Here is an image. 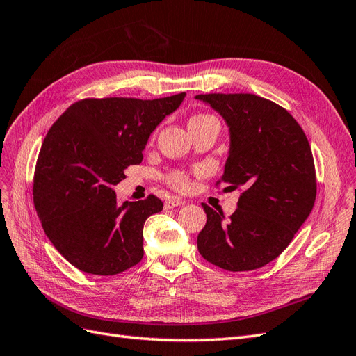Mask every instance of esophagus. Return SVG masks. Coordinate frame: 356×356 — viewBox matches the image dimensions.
Returning a JSON list of instances; mask_svg holds the SVG:
<instances>
[{"instance_id": "obj_1", "label": "esophagus", "mask_w": 356, "mask_h": 356, "mask_svg": "<svg viewBox=\"0 0 356 356\" xmlns=\"http://www.w3.org/2000/svg\"><path fill=\"white\" fill-rule=\"evenodd\" d=\"M184 203H186L184 200L177 199V197H174V199H169V200H166V202H165V209H174V208L181 207V204H184Z\"/></svg>"}]
</instances>
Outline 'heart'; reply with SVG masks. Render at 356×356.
<instances>
[{
    "instance_id": "heart-1",
    "label": "heart",
    "mask_w": 356,
    "mask_h": 356,
    "mask_svg": "<svg viewBox=\"0 0 356 356\" xmlns=\"http://www.w3.org/2000/svg\"><path fill=\"white\" fill-rule=\"evenodd\" d=\"M208 118H215L209 114H199V115H195L191 118L190 122H199V120H208ZM169 182L174 187L177 188H184L187 186V175L184 174V172H174V174L169 175Z\"/></svg>"
}]
</instances>
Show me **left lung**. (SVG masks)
<instances>
[{"instance_id":"left-lung-1","label":"left lung","mask_w":356,"mask_h":356,"mask_svg":"<svg viewBox=\"0 0 356 356\" xmlns=\"http://www.w3.org/2000/svg\"><path fill=\"white\" fill-rule=\"evenodd\" d=\"M196 99L220 113L230 152L217 182L242 188L229 220L207 203L197 236L204 260L229 272L260 268L281 255L314 208L316 174L303 129L281 105L252 93H208Z\"/></svg>"}]
</instances>
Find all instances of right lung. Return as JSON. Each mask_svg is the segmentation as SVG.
I'll return each instance as SVG.
<instances>
[{
  "instance_id": "add662e5",
  "label": "right lung",
  "mask_w": 356,
  "mask_h": 356,
  "mask_svg": "<svg viewBox=\"0 0 356 356\" xmlns=\"http://www.w3.org/2000/svg\"><path fill=\"white\" fill-rule=\"evenodd\" d=\"M184 98H88L50 127L35 166L34 207L53 246L79 270L110 276L143 260L144 222L163 202L149 195L120 204L113 187L127 166L141 163L149 135Z\"/></svg>"
}]
</instances>
